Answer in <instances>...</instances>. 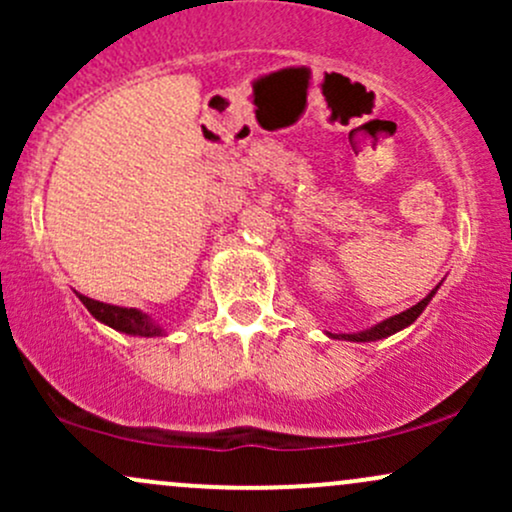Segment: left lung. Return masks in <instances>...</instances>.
<instances>
[{
	"label": "left lung",
	"mask_w": 512,
	"mask_h": 512,
	"mask_svg": "<svg viewBox=\"0 0 512 512\" xmlns=\"http://www.w3.org/2000/svg\"><path fill=\"white\" fill-rule=\"evenodd\" d=\"M426 303L416 305V308H411L409 313H402L399 317H392L390 322H383V325L373 327L370 332H363V334H354V337H349L351 342H375V339H385L390 337V334H395L399 330H404V327H409L411 322L416 320V317L421 315V310H424Z\"/></svg>",
	"instance_id": "8db88e82"
}]
</instances>
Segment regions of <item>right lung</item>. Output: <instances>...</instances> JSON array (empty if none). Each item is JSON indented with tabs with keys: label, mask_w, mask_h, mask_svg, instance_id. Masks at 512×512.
I'll list each match as a JSON object with an SVG mask.
<instances>
[{
	"label": "right lung",
	"mask_w": 512,
	"mask_h": 512,
	"mask_svg": "<svg viewBox=\"0 0 512 512\" xmlns=\"http://www.w3.org/2000/svg\"><path fill=\"white\" fill-rule=\"evenodd\" d=\"M86 310L96 317L103 325L113 327L117 332L134 334V337H154V334H161L158 327L149 322V317L137 313V310H122V308H110V305H101L93 301H84Z\"/></svg>",
	"instance_id": "1"
}]
</instances>
